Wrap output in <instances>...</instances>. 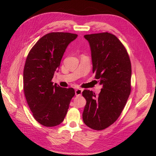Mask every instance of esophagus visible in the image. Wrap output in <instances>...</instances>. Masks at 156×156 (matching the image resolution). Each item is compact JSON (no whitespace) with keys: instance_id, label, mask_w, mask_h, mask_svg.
Wrapping results in <instances>:
<instances>
[{"instance_id":"34e87169","label":"esophagus","mask_w":156,"mask_h":156,"mask_svg":"<svg viewBox=\"0 0 156 156\" xmlns=\"http://www.w3.org/2000/svg\"><path fill=\"white\" fill-rule=\"evenodd\" d=\"M82 92H83V90L80 89H76L75 90V94L76 95H81Z\"/></svg>"}]
</instances>
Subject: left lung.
<instances>
[{
  "label": "left lung",
  "instance_id": "obj_1",
  "mask_svg": "<svg viewBox=\"0 0 156 156\" xmlns=\"http://www.w3.org/2000/svg\"><path fill=\"white\" fill-rule=\"evenodd\" d=\"M89 41L93 73L102 85L99 95L84 90L87 104L83 119L90 128L106 129L116 121L125 107L131 91V62L126 48L109 33L85 35Z\"/></svg>",
  "mask_w": 156,
  "mask_h": 156
}]
</instances>
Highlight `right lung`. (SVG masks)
<instances>
[{
    "mask_svg": "<svg viewBox=\"0 0 156 156\" xmlns=\"http://www.w3.org/2000/svg\"><path fill=\"white\" fill-rule=\"evenodd\" d=\"M77 37L69 33H48L27 56L23 73L24 95L34 118L46 127L63 122L75 95L73 88L54 85L52 79L67 46Z\"/></svg>",
    "mask_w": 156,
    "mask_h": 156,
    "instance_id": "add662e5",
    "label": "right lung"
}]
</instances>
